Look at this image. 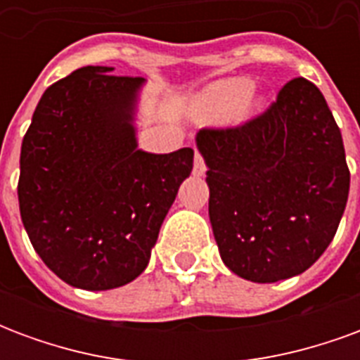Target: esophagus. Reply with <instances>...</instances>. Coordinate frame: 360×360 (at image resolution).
Masks as SVG:
<instances>
[{"instance_id":"34e87169","label":"esophagus","mask_w":360,"mask_h":360,"mask_svg":"<svg viewBox=\"0 0 360 360\" xmlns=\"http://www.w3.org/2000/svg\"><path fill=\"white\" fill-rule=\"evenodd\" d=\"M193 172H195V175H204L206 173V164H204L202 156L198 152H196L195 156V167H193Z\"/></svg>"}]
</instances>
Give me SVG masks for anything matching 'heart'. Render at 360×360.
I'll use <instances>...</instances> for the list:
<instances>
[{
    "mask_svg": "<svg viewBox=\"0 0 360 360\" xmlns=\"http://www.w3.org/2000/svg\"><path fill=\"white\" fill-rule=\"evenodd\" d=\"M250 92L252 82L249 79H226L216 82L200 98V113L216 123L233 117L237 111L239 115H249L258 105V100H255Z\"/></svg>",
    "mask_w": 360,
    "mask_h": 360,
    "instance_id": "heart-1",
    "label": "heart"
}]
</instances>
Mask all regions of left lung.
I'll list each match as a JSON object with an SVG mask.
<instances>
[{"label": "left lung", "instance_id": "1", "mask_svg": "<svg viewBox=\"0 0 360 360\" xmlns=\"http://www.w3.org/2000/svg\"><path fill=\"white\" fill-rule=\"evenodd\" d=\"M208 214L219 257L239 278L274 283L322 257L349 195L341 131L322 92L293 79L239 127L202 129Z\"/></svg>", "mask_w": 360, "mask_h": 360}]
</instances>
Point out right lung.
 I'll return each mask as SVG.
<instances>
[{"instance_id":"obj_1","label":"right lung","mask_w":360,"mask_h":360,"mask_svg":"<svg viewBox=\"0 0 360 360\" xmlns=\"http://www.w3.org/2000/svg\"><path fill=\"white\" fill-rule=\"evenodd\" d=\"M82 67L53 82L20 146L19 208L32 247L58 278L115 289L148 266L165 214L193 172L195 150L139 148L144 79Z\"/></svg>"}]
</instances>
